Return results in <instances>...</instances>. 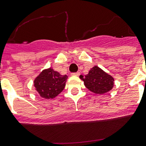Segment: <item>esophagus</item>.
<instances>
[{
	"instance_id": "esophagus-1",
	"label": "esophagus",
	"mask_w": 146,
	"mask_h": 146,
	"mask_svg": "<svg viewBox=\"0 0 146 146\" xmlns=\"http://www.w3.org/2000/svg\"><path fill=\"white\" fill-rule=\"evenodd\" d=\"M80 72H77V73H72V75L73 76H80Z\"/></svg>"
}]
</instances>
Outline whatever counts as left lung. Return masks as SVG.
I'll return each instance as SVG.
<instances>
[{
	"instance_id": "1",
	"label": "left lung",
	"mask_w": 146,
	"mask_h": 146,
	"mask_svg": "<svg viewBox=\"0 0 146 146\" xmlns=\"http://www.w3.org/2000/svg\"><path fill=\"white\" fill-rule=\"evenodd\" d=\"M80 78L89 91L99 95L111 91L114 84V79L98 66H93L87 75H81Z\"/></svg>"
}]
</instances>
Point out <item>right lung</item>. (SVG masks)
<instances>
[{"mask_svg": "<svg viewBox=\"0 0 146 146\" xmlns=\"http://www.w3.org/2000/svg\"><path fill=\"white\" fill-rule=\"evenodd\" d=\"M67 76L60 75L51 67L41 72L34 80V86L40 96L50 99L57 96L66 85Z\"/></svg>", "mask_w": 146, "mask_h": 146, "instance_id": "add662e5", "label": "right lung"}]
</instances>
